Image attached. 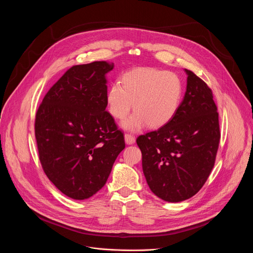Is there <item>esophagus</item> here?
<instances>
[{
    "instance_id": "obj_1",
    "label": "esophagus",
    "mask_w": 253,
    "mask_h": 253,
    "mask_svg": "<svg viewBox=\"0 0 253 253\" xmlns=\"http://www.w3.org/2000/svg\"><path fill=\"white\" fill-rule=\"evenodd\" d=\"M124 139H125L126 144H128V145H132V144L135 143V137L130 134H125Z\"/></svg>"
}]
</instances>
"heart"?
Returning a JSON list of instances; mask_svg holds the SVG:
<instances>
[{
    "label": "heart",
    "instance_id": "heart-1",
    "mask_svg": "<svg viewBox=\"0 0 253 253\" xmlns=\"http://www.w3.org/2000/svg\"><path fill=\"white\" fill-rule=\"evenodd\" d=\"M182 83L172 72L138 68L127 72L122 85L113 83L106 94L108 111L116 119L126 117L121 126L130 131L145 127L160 128L176 114L182 97Z\"/></svg>",
    "mask_w": 253,
    "mask_h": 253
}]
</instances>
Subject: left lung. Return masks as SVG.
<instances>
[{"mask_svg":"<svg viewBox=\"0 0 253 253\" xmlns=\"http://www.w3.org/2000/svg\"><path fill=\"white\" fill-rule=\"evenodd\" d=\"M184 72L186 92L174 117L136 141L149 188L167 202L186 200L201 189L214 166L220 140L211 89L190 70Z\"/></svg>","mask_w":253,"mask_h":253,"instance_id":"obj_1","label":"left lung"}]
</instances>
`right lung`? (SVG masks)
I'll return each instance as SVG.
<instances>
[{"instance_id": "1", "label": "right lung", "mask_w": 253, "mask_h": 253, "mask_svg": "<svg viewBox=\"0 0 253 253\" xmlns=\"http://www.w3.org/2000/svg\"><path fill=\"white\" fill-rule=\"evenodd\" d=\"M112 70L105 61L70 68L36 114L35 135L44 172L72 199L96 194L125 148L123 133L106 111V75Z\"/></svg>"}]
</instances>
